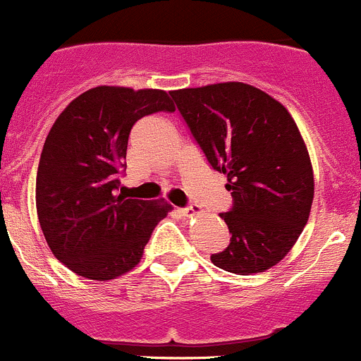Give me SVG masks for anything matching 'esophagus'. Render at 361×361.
Listing matches in <instances>:
<instances>
[{
    "label": "esophagus",
    "instance_id": "esophagus-1",
    "mask_svg": "<svg viewBox=\"0 0 361 361\" xmlns=\"http://www.w3.org/2000/svg\"><path fill=\"white\" fill-rule=\"evenodd\" d=\"M182 216L185 217H192V216H202L203 210L200 209L198 205H191V207H185V209H180Z\"/></svg>",
    "mask_w": 361,
    "mask_h": 361
}]
</instances>
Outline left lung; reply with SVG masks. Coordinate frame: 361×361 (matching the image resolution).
<instances>
[{"label":"left lung","instance_id":"8db88e82","mask_svg":"<svg viewBox=\"0 0 361 361\" xmlns=\"http://www.w3.org/2000/svg\"><path fill=\"white\" fill-rule=\"evenodd\" d=\"M170 96L233 196L230 212L221 214L230 245L210 259L238 276L272 269L298 240L312 207V165L297 123L283 103L244 82Z\"/></svg>","mask_w":361,"mask_h":361}]
</instances>
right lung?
<instances>
[{"label": "right lung", "instance_id": "obj_1", "mask_svg": "<svg viewBox=\"0 0 361 361\" xmlns=\"http://www.w3.org/2000/svg\"><path fill=\"white\" fill-rule=\"evenodd\" d=\"M161 110H176L161 89L98 85L52 124L38 165L37 212L52 255L77 276L110 281L130 272L172 210L165 198L117 195L131 128Z\"/></svg>", "mask_w": 361, "mask_h": 361}]
</instances>
